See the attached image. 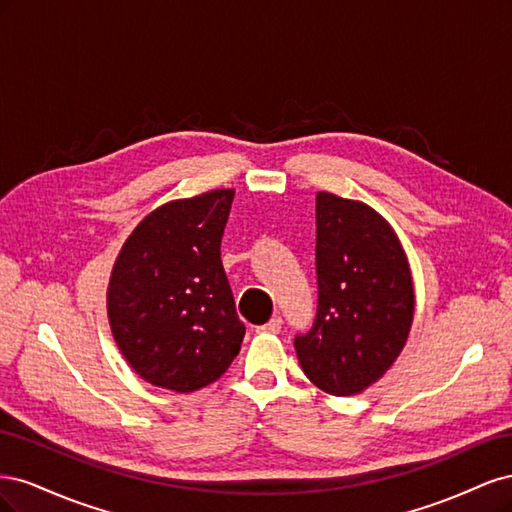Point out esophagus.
I'll use <instances>...</instances> for the list:
<instances>
[{"instance_id":"1","label":"esophagus","mask_w":512,"mask_h":512,"mask_svg":"<svg viewBox=\"0 0 512 512\" xmlns=\"http://www.w3.org/2000/svg\"><path fill=\"white\" fill-rule=\"evenodd\" d=\"M282 331V318H271L267 324H260V327H256V333H269V335H277Z\"/></svg>"}]
</instances>
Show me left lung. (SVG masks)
<instances>
[{
    "mask_svg": "<svg viewBox=\"0 0 512 512\" xmlns=\"http://www.w3.org/2000/svg\"><path fill=\"white\" fill-rule=\"evenodd\" d=\"M318 314L294 337L318 389L348 397L378 382L404 350L414 320L408 256L395 230L361 200L316 194Z\"/></svg>",
    "mask_w": 512,
    "mask_h": 512,
    "instance_id": "8db88e82",
    "label": "left lung"
}]
</instances>
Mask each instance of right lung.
<instances>
[{"label": "right lung", "instance_id": "right-lung-1", "mask_svg": "<svg viewBox=\"0 0 512 512\" xmlns=\"http://www.w3.org/2000/svg\"><path fill=\"white\" fill-rule=\"evenodd\" d=\"M235 190L170 200L123 243L106 312L123 359L145 382L192 393L218 380L245 335L220 258Z\"/></svg>", "mask_w": 512, "mask_h": 512}]
</instances>
